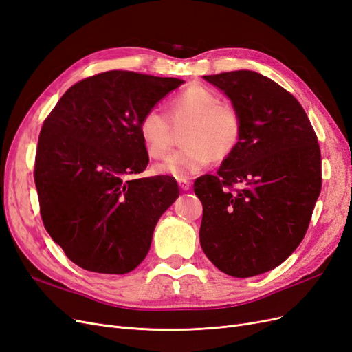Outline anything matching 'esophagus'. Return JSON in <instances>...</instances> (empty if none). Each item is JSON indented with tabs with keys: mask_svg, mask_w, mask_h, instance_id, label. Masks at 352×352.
<instances>
[{
	"mask_svg": "<svg viewBox=\"0 0 352 352\" xmlns=\"http://www.w3.org/2000/svg\"><path fill=\"white\" fill-rule=\"evenodd\" d=\"M177 185L182 190H188L190 188V182L188 179H177Z\"/></svg>",
	"mask_w": 352,
	"mask_h": 352,
	"instance_id": "esophagus-1",
	"label": "esophagus"
}]
</instances>
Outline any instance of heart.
I'll use <instances>...</instances> for the list:
<instances>
[{"mask_svg":"<svg viewBox=\"0 0 352 352\" xmlns=\"http://www.w3.org/2000/svg\"><path fill=\"white\" fill-rule=\"evenodd\" d=\"M170 116L175 124H185L180 141L185 146L155 166V173L186 179L206 168L212 158H228L242 138V116L236 105L202 85H190L170 100ZM148 155L162 158L173 142V124L160 107L148 109L138 123Z\"/></svg>","mask_w":352,"mask_h":352,"instance_id":"obj_1","label":"heart"}]
</instances>
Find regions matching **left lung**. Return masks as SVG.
<instances>
[{
    "label": "left lung",
    "mask_w": 352,
    "mask_h": 352,
    "mask_svg": "<svg viewBox=\"0 0 352 352\" xmlns=\"http://www.w3.org/2000/svg\"><path fill=\"white\" fill-rule=\"evenodd\" d=\"M204 79L236 105L243 129L217 175L194 182L201 248L223 273L251 278L278 267L304 239L322 190L320 146L302 105L272 79L251 70Z\"/></svg>",
    "instance_id": "obj_1"
}]
</instances>
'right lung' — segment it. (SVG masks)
Listing matches in <instances>:
<instances>
[{"mask_svg": "<svg viewBox=\"0 0 352 352\" xmlns=\"http://www.w3.org/2000/svg\"><path fill=\"white\" fill-rule=\"evenodd\" d=\"M184 80L110 70L70 87L38 138L34 179L50 236L79 267L129 273L146 257L160 216L179 197L148 166L138 123Z\"/></svg>", "mask_w": 352, "mask_h": 352, "instance_id": "obj_1", "label": "right lung"}]
</instances>
